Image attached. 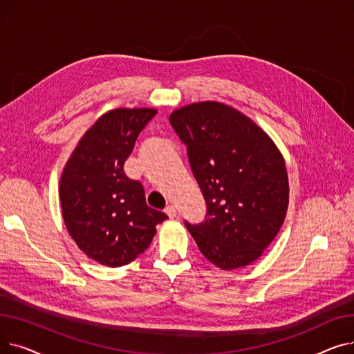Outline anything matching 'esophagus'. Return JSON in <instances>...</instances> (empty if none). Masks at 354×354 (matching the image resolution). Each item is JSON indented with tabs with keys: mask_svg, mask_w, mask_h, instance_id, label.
<instances>
[{
	"mask_svg": "<svg viewBox=\"0 0 354 354\" xmlns=\"http://www.w3.org/2000/svg\"><path fill=\"white\" fill-rule=\"evenodd\" d=\"M165 212L167 214V216H169V218H175L176 216V208L174 205H167Z\"/></svg>",
	"mask_w": 354,
	"mask_h": 354,
	"instance_id": "1",
	"label": "esophagus"
}]
</instances>
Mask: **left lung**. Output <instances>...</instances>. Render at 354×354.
<instances>
[{
  "label": "left lung",
  "mask_w": 354,
  "mask_h": 354,
  "mask_svg": "<svg viewBox=\"0 0 354 354\" xmlns=\"http://www.w3.org/2000/svg\"><path fill=\"white\" fill-rule=\"evenodd\" d=\"M169 122L207 202L201 224L185 221L199 251L222 270L251 264L286 218L288 176L280 151L263 129L224 103L180 107Z\"/></svg>",
  "instance_id": "1"
}]
</instances>
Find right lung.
Here are the masks:
<instances>
[{
	"label": "right lung",
	"instance_id": "obj_1",
	"mask_svg": "<svg viewBox=\"0 0 354 354\" xmlns=\"http://www.w3.org/2000/svg\"><path fill=\"white\" fill-rule=\"evenodd\" d=\"M155 109H115L93 124L74 149L60 178L66 228L91 259L122 267L142 254L167 218L147 207L143 185L123 166Z\"/></svg>",
	"mask_w": 354,
	"mask_h": 354
}]
</instances>
